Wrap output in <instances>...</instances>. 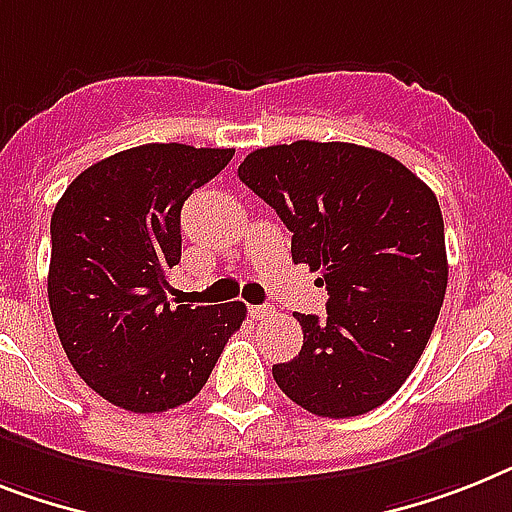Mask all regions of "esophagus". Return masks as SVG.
<instances>
[{"label":"esophagus","instance_id":"obj_1","mask_svg":"<svg viewBox=\"0 0 512 512\" xmlns=\"http://www.w3.org/2000/svg\"><path fill=\"white\" fill-rule=\"evenodd\" d=\"M248 314H251L256 322H261V319H266V316H272L274 311L269 306H251L248 308Z\"/></svg>","mask_w":512,"mask_h":512}]
</instances>
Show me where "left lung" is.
I'll use <instances>...</instances> for the list:
<instances>
[{
    "label": "left lung",
    "instance_id": "1",
    "mask_svg": "<svg viewBox=\"0 0 512 512\" xmlns=\"http://www.w3.org/2000/svg\"><path fill=\"white\" fill-rule=\"evenodd\" d=\"M238 177L293 232L295 264L322 272L327 316L293 314L301 353L274 382L308 413L361 416L411 377L447 290L445 222L405 164L356 143L256 149Z\"/></svg>",
    "mask_w": 512,
    "mask_h": 512
}]
</instances>
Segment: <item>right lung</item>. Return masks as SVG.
Listing matches in <instances>:
<instances>
[{"label": "right lung", "instance_id": "add662e5", "mask_svg": "<svg viewBox=\"0 0 512 512\" xmlns=\"http://www.w3.org/2000/svg\"><path fill=\"white\" fill-rule=\"evenodd\" d=\"M232 154L135 146L80 172L54 206L49 308L59 342L78 377L125 411L162 413L196 398L246 319L240 301H167L180 209Z\"/></svg>", "mask_w": 512, "mask_h": 512}]
</instances>
